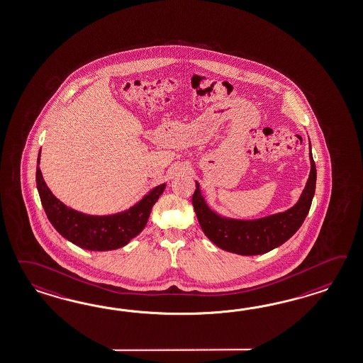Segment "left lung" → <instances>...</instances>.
Instances as JSON below:
<instances>
[{
	"label": "left lung",
	"instance_id": "8db88e82",
	"mask_svg": "<svg viewBox=\"0 0 363 363\" xmlns=\"http://www.w3.org/2000/svg\"><path fill=\"white\" fill-rule=\"evenodd\" d=\"M311 172L306 187L296 203L283 213L244 220L221 216L208 207L201 186L195 182L193 206L204 235L216 247L241 256L264 255L282 245L301 228L310 211L316 189V165L310 152Z\"/></svg>",
	"mask_w": 363,
	"mask_h": 363
}]
</instances>
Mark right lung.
I'll list each match as a JSON object with an SVG mask.
<instances>
[{
	"mask_svg": "<svg viewBox=\"0 0 363 363\" xmlns=\"http://www.w3.org/2000/svg\"><path fill=\"white\" fill-rule=\"evenodd\" d=\"M40 152L36 165V187L48 220L62 238L74 245L96 250H114L127 245L145 227L150 210L164 193L167 184H161L144 195L128 210L111 215H89L76 211L59 201L45 185L39 168Z\"/></svg>",
	"mask_w": 363,
	"mask_h": 363,
	"instance_id": "right-lung-1",
	"label": "right lung"
}]
</instances>
